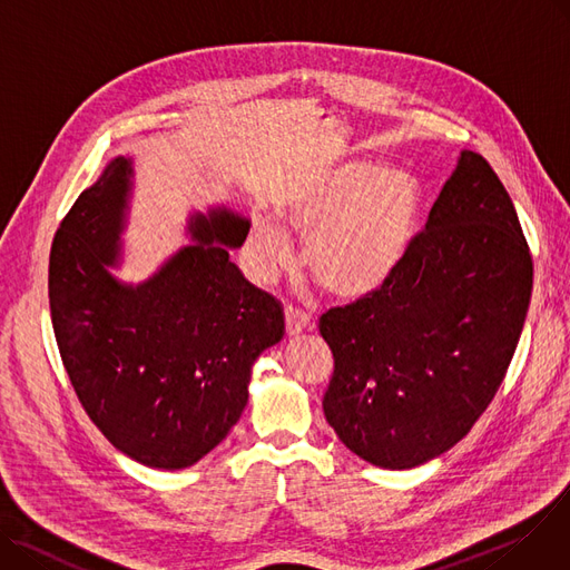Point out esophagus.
<instances>
[{
    "instance_id": "esophagus-1",
    "label": "esophagus",
    "mask_w": 570,
    "mask_h": 570,
    "mask_svg": "<svg viewBox=\"0 0 570 570\" xmlns=\"http://www.w3.org/2000/svg\"><path fill=\"white\" fill-rule=\"evenodd\" d=\"M285 326H287L289 336H298L301 331L313 328V320H311L308 313H301L298 308L287 306V308H285Z\"/></svg>"
}]
</instances>
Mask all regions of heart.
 I'll list each match as a JSON object with an SVG mask.
<instances>
[{
	"mask_svg": "<svg viewBox=\"0 0 570 570\" xmlns=\"http://www.w3.org/2000/svg\"><path fill=\"white\" fill-rule=\"evenodd\" d=\"M423 193L397 167L345 163L292 190L283 225L306 239V264L331 294L358 298L380 292L416 246ZM255 278L269 283L289 262L285 232L257 220L248 237Z\"/></svg>",
	"mask_w": 570,
	"mask_h": 570,
	"instance_id": "obj_1",
	"label": "heart"
}]
</instances>
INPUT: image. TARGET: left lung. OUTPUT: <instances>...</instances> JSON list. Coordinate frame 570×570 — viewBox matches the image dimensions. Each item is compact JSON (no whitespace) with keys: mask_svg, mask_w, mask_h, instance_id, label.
Here are the masks:
<instances>
[{"mask_svg":"<svg viewBox=\"0 0 570 570\" xmlns=\"http://www.w3.org/2000/svg\"><path fill=\"white\" fill-rule=\"evenodd\" d=\"M531 285L504 184L462 149L400 272L320 320L336 363L322 407L341 442L384 470H412L455 446L509 371Z\"/></svg>","mask_w":570,"mask_h":570,"instance_id":"1","label":"left lung"}]
</instances>
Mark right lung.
Masks as SVG:
<instances>
[{
  "label": "right lung",
  "instance_id": "obj_1",
  "mask_svg": "<svg viewBox=\"0 0 570 570\" xmlns=\"http://www.w3.org/2000/svg\"><path fill=\"white\" fill-rule=\"evenodd\" d=\"M130 190L132 158L117 156L61 220L52 328L78 400L110 444L154 470H184L239 421L253 363L281 343L285 315L229 259L250 220L227 207L190 214L193 244L145 283L115 278Z\"/></svg>",
  "mask_w": 570,
  "mask_h": 570
}]
</instances>
